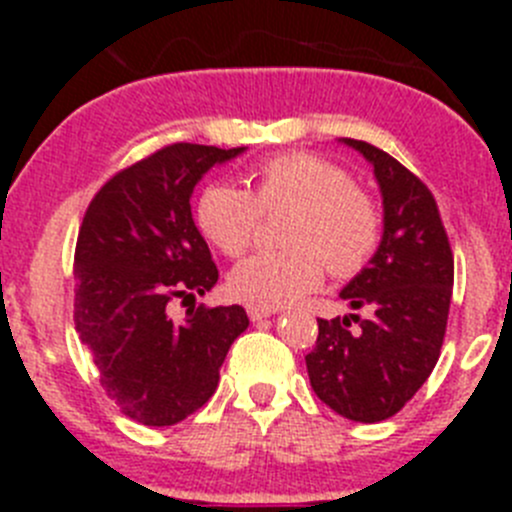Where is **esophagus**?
I'll return each instance as SVG.
<instances>
[{"instance_id": "esophagus-1", "label": "esophagus", "mask_w": 512, "mask_h": 512, "mask_svg": "<svg viewBox=\"0 0 512 512\" xmlns=\"http://www.w3.org/2000/svg\"><path fill=\"white\" fill-rule=\"evenodd\" d=\"M248 310V318L253 320V323H256V320H264V318H269V315H274V307H259V305H248L246 307Z\"/></svg>"}]
</instances>
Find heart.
<instances>
[{"mask_svg":"<svg viewBox=\"0 0 512 512\" xmlns=\"http://www.w3.org/2000/svg\"><path fill=\"white\" fill-rule=\"evenodd\" d=\"M292 207L282 230L289 248L251 256L230 274V292L259 307H282L318 289L325 269L336 279L359 274L379 248L382 215L372 194L338 164L315 153H279L248 176V189L207 184L194 205V223L228 259L253 246L261 212Z\"/></svg>","mask_w":512,"mask_h":512,"instance_id":"heart-1","label":"heart"}]
</instances>
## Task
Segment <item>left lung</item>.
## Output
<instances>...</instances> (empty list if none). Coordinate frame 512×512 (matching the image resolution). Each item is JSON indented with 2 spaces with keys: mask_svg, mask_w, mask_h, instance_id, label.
I'll list each match as a JSON object with an SVG mask.
<instances>
[{
  "mask_svg": "<svg viewBox=\"0 0 512 512\" xmlns=\"http://www.w3.org/2000/svg\"><path fill=\"white\" fill-rule=\"evenodd\" d=\"M346 143L372 161L384 202L382 243L341 292L369 318H318V341L305 364L312 390L330 410L379 423L413 400L441 356L454 253L431 189L372 143Z\"/></svg>",
  "mask_w": 512,
  "mask_h": 512,
  "instance_id": "obj_1",
  "label": "left lung"
}]
</instances>
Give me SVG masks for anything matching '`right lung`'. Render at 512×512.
Listing matches in <instances>:
<instances>
[{
  "mask_svg": "<svg viewBox=\"0 0 512 512\" xmlns=\"http://www.w3.org/2000/svg\"><path fill=\"white\" fill-rule=\"evenodd\" d=\"M243 148L171 143L117 171L89 202L74 253V323L104 392L143 425H174L217 390L220 366L248 328L241 305L187 310L217 266L192 220L194 184Z\"/></svg>",
  "mask_w": 512,
  "mask_h": 512,
  "instance_id": "add662e5",
  "label": "right lung"
}]
</instances>
